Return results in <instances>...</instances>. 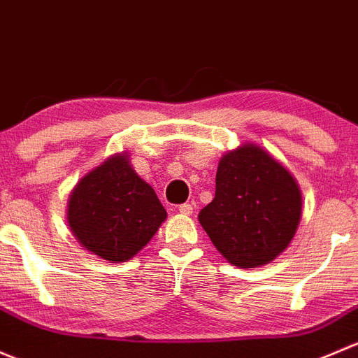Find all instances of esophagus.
Returning a JSON list of instances; mask_svg holds the SVG:
<instances>
[{"mask_svg":"<svg viewBox=\"0 0 358 358\" xmlns=\"http://www.w3.org/2000/svg\"><path fill=\"white\" fill-rule=\"evenodd\" d=\"M179 213H182V215H191L193 213V205L191 203H182L179 205Z\"/></svg>","mask_w":358,"mask_h":358,"instance_id":"34e87169","label":"esophagus"}]
</instances>
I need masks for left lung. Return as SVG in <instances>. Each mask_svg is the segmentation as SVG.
Masks as SVG:
<instances>
[{"instance_id":"1","label":"left lung","mask_w":358,"mask_h":358,"mask_svg":"<svg viewBox=\"0 0 358 358\" xmlns=\"http://www.w3.org/2000/svg\"><path fill=\"white\" fill-rule=\"evenodd\" d=\"M300 217L293 176L265 150L245 145L220 158L215 198L198 219L224 259L252 268L285 252Z\"/></svg>"}]
</instances>
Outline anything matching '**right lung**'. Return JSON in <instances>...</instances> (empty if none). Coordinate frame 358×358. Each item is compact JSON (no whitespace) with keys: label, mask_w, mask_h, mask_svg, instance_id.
<instances>
[{"label":"right lung","mask_w":358,"mask_h":358,"mask_svg":"<svg viewBox=\"0 0 358 358\" xmlns=\"http://www.w3.org/2000/svg\"><path fill=\"white\" fill-rule=\"evenodd\" d=\"M167 212L129 165L113 155L84 176L69 201V226L80 245L103 260L125 262L150 243Z\"/></svg>","instance_id":"obj_1"}]
</instances>
